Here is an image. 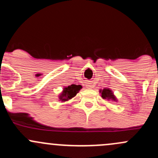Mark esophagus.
<instances>
[{
  "mask_svg": "<svg viewBox=\"0 0 158 158\" xmlns=\"http://www.w3.org/2000/svg\"><path fill=\"white\" fill-rule=\"evenodd\" d=\"M86 87L87 88V89H92L93 86V84H91V83H87V84H86Z\"/></svg>",
  "mask_w": 158,
  "mask_h": 158,
  "instance_id": "esophagus-1",
  "label": "esophagus"
}]
</instances>
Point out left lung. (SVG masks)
Listing matches in <instances>:
<instances>
[{
  "mask_svg": "<svg viewBox=\"0 0 158 158\" xmlns=\"http://www.w3.org/2000/svg\"><path fill=\"white\" fill-rule=\"evenodd\" d=\"M99 93H101V96L104 99L108 100V101L118 102V99L114 94L113 91L110 88H104L103 89H100Z\"/></svg>",
  "mask_w": 158,
  "mask_h": 158,
  "instance_id": "left-lung-1",
  "label": "left lung"
}]
</instances>
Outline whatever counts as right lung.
<instances>
[{"instance_id": "right-lung-1", "label": "right lung", "mask_w": 158, "mask_h": 158, "mask_svg": "<svg viewBox=\"0 0 158 158\" xmlns=\"http://www.w3.org/2000/svg\"><path fill=\"white\" fill-rule=\"evenodd\" d=\"M82 89L81 85H76V84H72L68 86H64L63 89L60 94L59 95V101L61 102H65L69 101L74 98L79 93V91Z\"/></svg>"}]
</instances>
